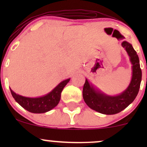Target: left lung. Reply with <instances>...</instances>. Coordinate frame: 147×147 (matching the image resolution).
<instances>
[{
    "label": "left lung",
    "instance_id": "8db88e82",
    "mask_svg": "<svg viewBox=\"0 0 147 147\" xmlns=\"http://www.w3.org/2000/svg\"><path fill=\"white\" fill-rule=\"evenodd\" d=\"M122 46L125 48L132 64V77L129 86L117 95H108L94 86L86 79L83 88L84 102L92 110L105 115L118 113L131 104L139 92L142 80V70L140 60L132 45L123 41Z\"/></svg>",
    "mask_w": 147,
    "mask_h": 147
}]
</instances>
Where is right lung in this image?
I'll return each instance as SVG.
<instances>
[{"label": "right lung", "mask_w": 147, "mask_h": 147, "mask_svg": "<svg viewBox=\"0 0 147 147\" xmlns=\"http://www.w3.org/2000/svg\"><path fill=\"white\" fill-rule=\"evenodd\" d=\"M70 79L60 82L51 92L39 97H27L15 92L10 88L12 97L23 109L33 113H44L57 106L61 99V93Z\"/></svg>", "instance_id": "1"}]
</instances>
